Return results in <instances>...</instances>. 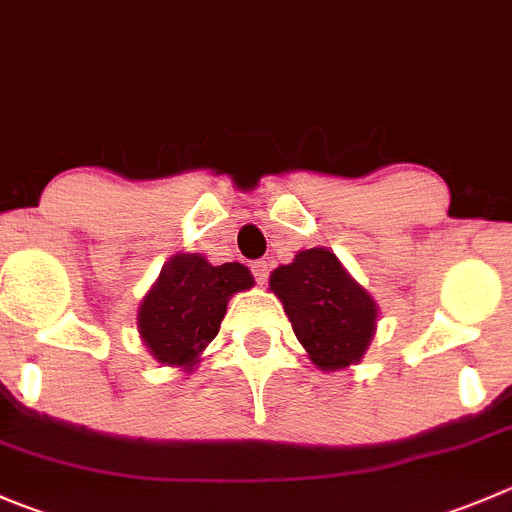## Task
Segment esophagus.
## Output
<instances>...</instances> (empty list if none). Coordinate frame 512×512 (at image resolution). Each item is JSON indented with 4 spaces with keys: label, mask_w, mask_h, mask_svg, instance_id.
Instances as JSON below:
<instances>
[{
    "label": "esophagus",
    "mask_w": 512,
    "mask_h": 512,
    "mask_svg": "<svg viewBox=\"0 0 512 512\" xmlns=\"http://www.w3.org/2000/svg\"><path fill=\"white\" fill-rule=\"evenodd\" d=\"M251 274L253 279H256V284H266V281H269V264H266V261H253Z\"/></svg>",
    "instance_id": "esophagus-1"
}]
</instances>
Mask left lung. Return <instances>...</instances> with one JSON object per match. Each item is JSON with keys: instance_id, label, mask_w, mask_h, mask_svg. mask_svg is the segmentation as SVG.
<instances>
[{"instance_id": "left-lung-1", "label": "left lung", "mask_w": 512, "mask_h": 512, "mask_svg": "<svg viewBox=\"0 0 512 512\" xmlns=\"http://www.w3.org/2000/svg\"><path fill=\"white\" fill-rule=\"evenodd\" d=\"M271 291L284 304L296 339L324 372L357 364L377 326V304L329 248H306L274 269Z\"/></svg>"}]
</instances>
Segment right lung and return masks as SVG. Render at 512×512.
I'll return each instance as SVG.
<instances>
[{
  "mask_svg": "<svg viewBox=\"0 0 512 512\" xmlns=\"http://www.w3.org/2000/svg\"><path fill=\"white\" fill-rule=\"evenodd\" d=\"M251 286L243 264L211 266L198 253H178L140 304V339L160 364L193 369L216 339L228 299Z\"/></svg>",
  "mask_w": 512,
  "mask_h": 512,
  "instance_id": "right-lung-1",
  "label": "right lung"
}]
</instances>
